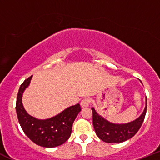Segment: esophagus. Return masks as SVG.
Listing matches in <instances>:
<instances>
[{
	"mask_svg": "<svg viewBox=\"0 0 160 160\" xmlns=\"http://www.w3.org/2000/svg\"><path fill=\"white\" fill-rule=\"evenodd\" d=\"M90 105V99L88 98H83V100L80 102V106L82 108H84V107H88Z\"/></svg>",
	"mask_w": 160,
	"mask_h": 160,
	"instance_id": "obj_1",
	"label": "esophagus"
}]
</instances>
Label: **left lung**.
<instances>
[{
    "mask_svg": "<svg viewBox=\"0 0 160 160\" xmlns=\"http://www.w3.org/2000/svg\"><path fill=\"white\" fill-rule=\"evenodd\" d=\"M93 112V126L98 137L107 143H121L131 138L138 131L145 119L147 110V98L143 112L133 121L126 123H114L99 115L94 108Z\"/></svg>",
    "mask_w": 160,
    "mask_h": 160,
    "instance_id": "1",
    "label": "left lung"
}]
</instances>
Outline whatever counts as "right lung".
Returning a JSON list of instances; mask_svg holds the SVG:
<instances>
[{"label":"right lung","mask_w":160,"mask_h":160,"mask_svg":"<svg viewBox=\"0 0 160 160\" xmlns=\"http://www.w3.org/2000/svg\"><path fill=\"white\" fill-rule=\"evenodd\" d=\"M32 76L20 86L16 100V112L23 132L32 142L44 148H54L64 144L69 138L72 127L81 108L80 104L72 105L48 119H37L30 116L22 105V94L29 87Z\"/></svg>","instance_id":"1"}]
</instances>
